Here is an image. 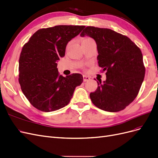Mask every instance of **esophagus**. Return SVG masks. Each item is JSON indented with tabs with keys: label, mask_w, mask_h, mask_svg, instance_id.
I'll return each mask as SVG.
<instances>
[{
	"label": "esophagus",
	"mask_w": 158,
	"mask_h": 158,
	"mask_svg": "<svg viewBox=\"0 0 158 158\" xmlns=\"http://www.w3.org/2000/svg\"><path fill=\"white\" fill-rule=\"evenodd\" d=\"M90 80L89 77L88 76H85V75H84L83 76V80L84 82H87V81H89Z\"/></svg>",
	"instance_id": "obj_1"
}]
</instances>
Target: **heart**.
<instances>
[{
  "mask_svg": "<svg viewBox=\"0 0 158 158\" xmlns=\"http://www.w3.org/2000/svg\"><path fill=\"white\" fill-rule=\"evenodd\" d=\"M90 38H84V39L82 40V42H84V41H87V40H89Z\"/></svg>",
  "mask_w": 158,
  "mask_h": 158,
  "instance_id": "heart-1",
  "label": "heart"
}]
</instances>
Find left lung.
I'll list each match as a JSON object with an SVG mask.
<instances>
[{
  "instance_id": "left-lung-1",
  "label": "left lung",
  "mask_w": 158,
  "mask_h": 158,
  "mask_svg": "<svg viewBox=\"0 0 158 158\" xmlns=\"http://www.w3.org/2000/svg\"><path fill=\"white\" fill-rule=\"evenodd\" d=\"M85 35L96 43L99 66L106 71V80L98 82L90 99L103 111H121L136 98L144 80L142 52L128 37L107 28L88 26L80 34Z\"/></svg>"
}]
</instances>
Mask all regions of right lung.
<instances>
[{"instance_id":"1","label":"right lung","mask_w":158,"mask_h":158,"mask_svg":"<svg viewBox=\"0 0 158 158\" xmlns=\"http://www.w3.org/2000/svg\"><path fill=\"white\" fill-rule=\"evenodd\" d=\"M84 26L60 25L37 30L23 45L19 59V83L33 107L44 112L63 108L83 82L80 74H59L57 62L68 43Z\"/></svg>"}]
</instances>
